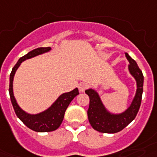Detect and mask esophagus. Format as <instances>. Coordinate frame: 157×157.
Listing matches in <instances>:
<instances>
[{"mask_svg": "<svg viewBox=\"0 0 157 157\" xmlns=\"http://www.w3.org/2000/svg\"><path fill=\"white\" fill-rule=\"evenodd\" d=\"M87 87H88V84H87V83H85V82H83V83H81V84H80V85H79V86H78L79 91H80L81 93H83V92H85Z\"/></svg>", "mask_w": 157, "mask_h": 157, "instance_id": "34e87169", "label": "esophagus"}]
</instances>
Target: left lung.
Returning <instances> with one entry per match:
<instances>
[{
  "mask_svg": "<svg viewBox=\"0 0 157 157\" xmlns=\"http://www.w3.org/2000/svg\"><path fill=\"white\" fill-rule=\"evenodd\" d=\"M125 55L130 63L128 65L129 71L137 82V92L134 99L132 105L125 112L120 115L110 114L105 109L98 94L94 90L88 89L85 91L90 98L89 107L87 109L88 121L93 128L98 132L104 133H116L120 132L134 120L139 112L143 94L144 75L135 60L132 59L127 52H125Z\"/></svg>",
  "mask_w": 157,
  "mask_h": 157,
  "instance_id": "left-lung-1",
  "label": "left lung"
}]
</instances>
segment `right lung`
Instances as JSON below:
<instances>
[{"label": "right lung", "instance_id": "1", "mask_svg": "<svg viewBox=\"0 0 157 157\" xmlns=\"http://www.w3.org/2000/svg\"><path fill=\"white\" fill-rule=\"evenodd\" d=\"M50 49L51 48L48 47V48H38L30 51L18 59L10 74L9 94L12 105L13 106L14 111L16 113L17 117L23 121V123L25 126H27L33 131L39 132H52L59 128V126L63 121L64 113H65L67 107L71 104V102L73 100V98L79 94L78 88H75L69 93L63 94L62 95H60L59 98L55 101V103L49 109H47L44 112L37 114V115L27 114L23 109H20V107L18 106L13 96V81L14 74L17 71V69L20 65V63L25 59L33 58V57L41 54L43 52H48Z\"/></svg>", "mask_w": 157, "mask_h": 157}]
</instances>
